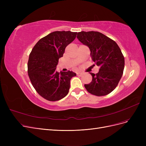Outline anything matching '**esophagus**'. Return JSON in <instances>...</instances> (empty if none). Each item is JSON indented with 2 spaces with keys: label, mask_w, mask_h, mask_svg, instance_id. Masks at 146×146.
Returning a JSON list of instances; mask_svg holds the SVG:
<instances>
[{
  "label": "esophagus",
  "mask_w": 146,
  "mask_h": 146,
  "mask_svg": "<svg viewBox=\"0 0 146 146\" xmlns=\"http://www.w3.org/2000/svg\"><path fill=\"white\" fill-rule=\"evenodd\" d=\"M77 75L78 76H82V75H83V73L82 72H77Z\"/></svg>",
  "instance_id": "1"
}]
</instances>
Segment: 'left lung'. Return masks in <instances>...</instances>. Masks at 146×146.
<instances>
[{"instance_id": "1", "label": "left lung", "mask_w": 146, "mask_h": 146, "mask_svg": "<svg viewBox=\"0 0 146 146\" xmlns=\"http://www.w3.org/2000/svg\"><path fill=\"white\" fill-rule=\"evenodd\" d=\"M77 38L91 51V56L100 67L98 73L92 76V81L85 87L90 93L106 96L112 92L120 81L124 69V57L117 43L98 32H80Z\"/></svg>"}]
</instances>
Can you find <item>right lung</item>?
I'll return each instance as SVG.
<instances>
[{
    "mask_svg": "<svg viewBox=\"0 0 146 146\" xmlns=\"http://www.w3.org/2000/svg\"><path fill=\"white\" fill-rule=\"evenodd\" d=\"M77 32L56 31L39 39L30 52L28 75L33 86L43 98L56 101L68 94L70 81L76 74L56 71L58 60L65 48L76 37Z\"/></svg>",
    "mask_w": 146,
    "mask_h": 146,
    "instance_id": "right-lung-1",
    "label": "right lung"
}]
</instances>
